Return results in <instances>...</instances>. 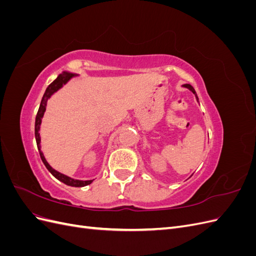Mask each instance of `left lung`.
Returning a JSON list of instances; mask_svg holds the SVG:
<instances>
[{
    "mask_svg": "<svg viewBox=\"0 0 256 256\" xmlns=\"http://www.w3.org/2000/svg\"><path fill=\"white\" fill-rule=\"evenodd\" d=\"M182 88H188L189 90H191V92H193V94L196 95V100H198V95H196V92L194 88H193L190 84H184V85H182Z\"/></svg>",
    "mask_w": 256,
    "mask_h": 256,
    "instance_id": "1",
    "label": "left lung"
}]
</instances>
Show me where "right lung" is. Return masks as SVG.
<instances>
[{
  "instance_id": "add662e5",
  "label": "right lung",
  "mask_w": 256,
  "mask_h": 256,
  "mask_svg": "<svg viewBox=\"0 0 256 256\" xmlns=\"http://www.w3.org/2000/svg\"><path fill=\"white\" fill-rule=\"evenodd\" d=\"M78 74H74L72 72H64L63 74H60L58 76V78L54 80L49 86L46 90L44 94L42 96V102L40 106V109H38L37 115H36V120H35V138H36V143H37V148L40 150V158L44 162V164L46 166V168H48V171L58 180L60 182H64L67 186H72V187H85V186L90 184L92 182V180H74V178L69 177L67 175L62 174L60 172H58L56 170H54L48 162L46 160L44 154L42 152V145H40V125H42V120L44 118V114L46 112V108H47V102L48 100L51 98V96L54 94V92H56L60 88H62L64 86V85L74 76H76Z\"/></svg>"
}]
</instances>
